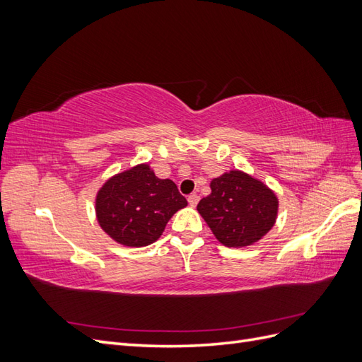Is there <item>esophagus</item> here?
I'll list each match as a JSON object with an SVG mask.
<instances>
[{"mask_svg": "<svg viewBox=\"0 0 362 362\" xmlns=\"http://www.w3.org/2000/svg\"><path fill=\"white\" fill-rule=\"evenodd\" d=\"M187 201H189V204L192 205V206H196V204L199 202V196L196 194V193H192V194H189V198H187Z\"/></svg>", "mask_w": 362, "mask_h": 362, "instance_id": "1", "label": "esophagus"}]
</instances>
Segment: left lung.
Wrapping results in <instances>:
<instances>
[{
	"label": "left lung",
	"mask_w": 362,
	"mask_h": 362,
	"mask_svg": "<svg viewBox=\"0 0 362 362\" xmlns=\"http://www.w3.org/2000/svg\"><path fill=\"white\" fill-rule=\"evenodd\" d=\"M210 187L211 194L199 201L198 211L222 245L249 246L275 225L276 196L250 175L231 170L214 178Z\"/></svg>",
	"instance_id": "left-lung-1"
}]
</instances>
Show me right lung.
I'll use <instances>...</instances> for the list:
<instances>
[{
    "label": "right lung",
    "instance_id": "obj_1",
    "mask_svg": "<svg viewBox=\"0 0 362 362\" xmlns=\"http://www.w3.org/2000/svg\"><path fill=\"white\" fill-rule=\"evenodd\" d=\"M185 205L177 184L157 178L148 164H139L103 185L96 196V217L117 243L141 247L154 243Z\"/></svg>",
    "mask_w": 362,
    "mask_h": 362
}]
</instances>
